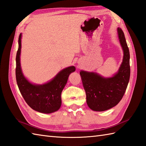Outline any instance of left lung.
Here are the masks:
<instances>
[{"label": "left lung", "mask_w": 146, "mask_h": 146, "mask_svg": "<svg viewBox=\"0 0 146 146\" xmlns=\"http://www.w3.org/2000/svg\"><path fill=\"white\" fill-rule=\"evenodd\" d=\"M117 34L123 52V58L118 71L111 77H105L96 72L81 70L80 76L86 93L88 107L95 111H104L114 107L125 93L130 77L129 51L122 30Z\"/></svg>", "instance_id": "left-lung-1"}]
</instances>
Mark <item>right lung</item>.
Here are the masks:
<instances>
[{"instance_id":"1","label":"right lung","mask_w":146,"mask_h":146,"mask_svg":"<svg viewBox=\"0 0 146 146\" xmlns=\"http://www.w3.org/2000/svg\"><path fill=\"white\" fill-rule=\"evenodd\" d=\"M22 36L19 38V49L16 56V80L18 87L24 100L30 107L42 113L57 111L62 104L61 93L67 84L70 73L76 70L74 66L60 70L50 80L42 84L31 82L24 76L20 64Z\"/></svg>"}]
</instances>
